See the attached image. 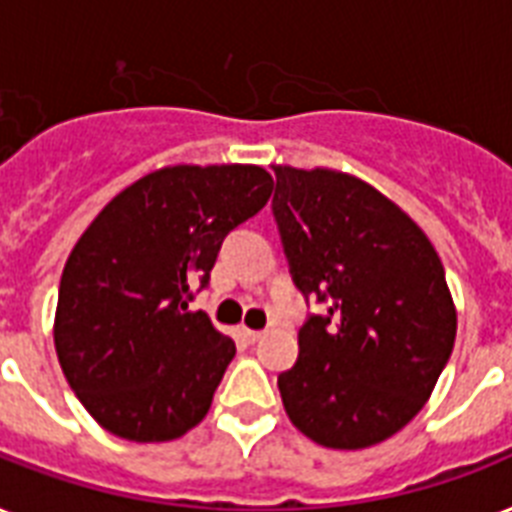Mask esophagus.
I'll list each match as a JSON object with an SVG mask.
<instances>
[{
	"instance_id": "1",
	"label": "esophagus",
	"mask_w": 512,
	"mask_h": 512,
	"mask_svg": "<svg viewBox=\"0 0 512 512\" xmlns=\"http://www.w3.org/2000/svg\"><path fill=\"white\" fill-rule=\"evenodd\" d=\"M241 337H244V340L249 342V345H255L257 340H263V332H260V329H241Z\"/></svg>"
}]
</instances>
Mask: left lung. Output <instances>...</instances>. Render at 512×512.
<instances>
[{
	"label": "left lung",
	"instance_id": "8db88e82",
	"mask_svg": "<svg viewBox=\"0 0 512 512\" xmlns=\"http://www.w3.org/2000/svg\"><path fill=\"white\" fill-rule=\"evenodd\" d=\"M271 209L295 287L327 305L279 374L289 420L329 449L380 444L425 406L452 356L444 265L412 217L358 177L276 167Z\"/></svg>",
	"mask_w": 512,
	"mask_h": 512
}]
</instances>
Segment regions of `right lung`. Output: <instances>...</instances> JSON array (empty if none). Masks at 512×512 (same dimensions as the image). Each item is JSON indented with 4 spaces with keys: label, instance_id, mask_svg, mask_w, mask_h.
Segmentation results:
<instances>
[{
    "label": "right lung",
    "instance_id": "right-lung-1",
    "mask_svg": "<svg viewBox=\"0 0 512 512\" xmlns=\"http://www.w3.org/2000/svg\"><path fill=\"white\" fill-rule=\"evenodd\" d=\"M273 177L252 164L151 172L106 204L60 276L55 350L84 409L127 441L199 425L236 345L204 311L223 239L265 207Z\"/></svg>",
    "mask_w": 512,
    "mask_h": 512
}]
</instances>
